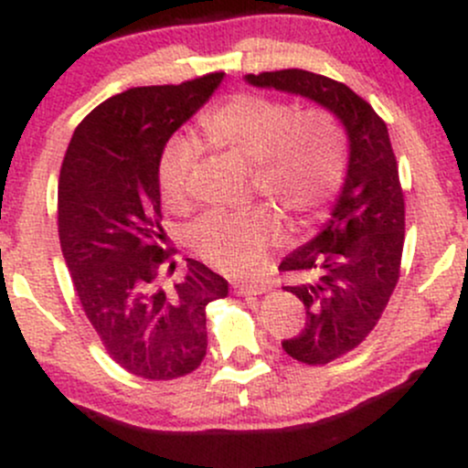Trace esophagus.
Instances as JSON below:
<instances>
[{"instance_id":"34e87169","label":"esophagus","mask_w":468,"mask_h":468,"mask_svg":"<svg viewBox=\"0 0 468 468\" xmlns=\"http://www.w3.org/2000/svg\"><path fill=\"white\" fill-rule=\"evenodd\" d=\"M268 286L264 282H246V283H235V292L241 297H249V294H264Z\"/></svg>"}]
</instances>
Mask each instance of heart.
I'll list each match as a JSON object with an SVG mask.
<instances>
[{
    "instance_id": "1",
    "label": "heart",
    "mask_w": 468,
    "mask_h": 468,
    "mask_svg": "<svg viewBox=\"0 0 468 468\" xmlns=\"http://www.w3.org/2000/svg\"><path fill=\"white\" fill-rule=\"evenodd\" d=\"M208 144L252 165V185L292 224L313 219L341 189L350 158L343 122L325 107L294 112L288 101L241 92L202 116ZM197 144L176 133L160 152L155 176L163 197L182 204ZM277 218L264 207L207 211L189 227V241L219 271L249 272L277 238Z\"/></svg>"
}]
</instances>
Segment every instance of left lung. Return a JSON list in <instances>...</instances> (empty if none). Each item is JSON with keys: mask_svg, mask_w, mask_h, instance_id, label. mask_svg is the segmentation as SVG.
Masks as SVG:
<instances>
[{"mask_svg": "<svg viewBox=\"0 0 468 468\" xmlns=\"http://www.w3.org/2000/svg\"><path fill=\"white\" fill-rule=\"evenodd\" d=\"M255 88L305 96L343 122L350 143L346 182L324 229L279 264L283 286L305 308V325L282 341L288 356L325 365L361 346L400 277L405 197L388 125L347 85L308 69L246 74Z\"/></svg>", "mask_w": 468, "mask_h": 468, "instance_id": "left-lung-1", "label": "left lung"}]
</instances>
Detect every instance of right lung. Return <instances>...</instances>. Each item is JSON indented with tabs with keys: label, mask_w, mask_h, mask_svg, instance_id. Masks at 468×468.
<instances>
[{
	"label": "right lung",
	"mask_w": 468,
	"mask_h": 468,
	"mask_svg": "<svg viewBox=\"0 0 468 468\" xmlns=\"http://www.w3.org/2000/svg\"><path fill=\"white\" fill-rule=\"evenodd\" d=\"M224 72L132 88L74 130L58 176V239L74 290L107 354L130 374L171 380L207 356V305L229 282L163 249L155 166L165 143L211 99Z\"/></svg>",
	"instance_id": "obj_1"
}]
</instances>
